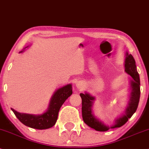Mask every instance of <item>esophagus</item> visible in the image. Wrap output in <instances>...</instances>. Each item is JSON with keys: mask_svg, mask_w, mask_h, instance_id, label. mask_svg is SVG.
I'll return each instance as SVG.
<instances>
[{"mask_svg": "<svg viewBox=\"0 0 149 149\" xmlns=\"http://www.w3.org/2000/svg\"><path fill=\"white\" fill-rule=\"evenodd\" d=\"M76 86H77V87H78V89H81L82 88H83L84 85H83V83H82V82H77V84H76Z\"/></svg>", "mask_w": 149, "mask_h": 149, "instance_id": "1", "label": "esophagus"}]
</instances>
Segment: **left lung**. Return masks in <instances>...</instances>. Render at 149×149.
Here are the masks:
<instances>
[{
	"instance_id": "obj_1",
	"label": "left lung",
	"mask_w": 149,
	"mask_h": 149,
	"mask_svg": "<svg viewBox=\"0 0 149 149\" xmlns=\"http://www.w3.org/2000/svg\"><path fill=\"white\" fill-rule=\"evenodd\" d=\"M125 71L132 77V80L130 81L131 94L130 96V101L124 114L116 120L113 126L111 127L105 126L92 113V107L95 99L94 97L90 96L87 93H81L80 96L82 98V119L87 126L95 129L97 131L101 132L107 131L110 128H119L124 125L128 121V119H130L132 114L136 112L140 97V80L139 73L137 71L135 59L131 54H128V53H126V57L125 60Z\"/></svg>"
}]
</instances>
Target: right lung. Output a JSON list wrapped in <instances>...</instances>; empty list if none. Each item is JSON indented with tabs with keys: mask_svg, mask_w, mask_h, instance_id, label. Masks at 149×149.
Returning a JSON list of instances; mask_svg holds the SVG:
<instances>
[{
	"mask_svg": "<svg viewBox=\"0 0 149 149\" xmlns=\"http://www.w3.org/2000/svg\"><path fill=\"white\" fill-rule=\"evenodd\" d=\"M21 52L22 51H21ZM72 93L71 84L57 89L52 96L48 110L40 115L20 113L12 108V110L18 119L25 126L39 130L50 128L55 124L61 106Z\"/></svg>",
	"mask_w": 149,
	"mask_h": 149,
	"instance_id": "1",
	"label": "right lung"
}]
</instances>
